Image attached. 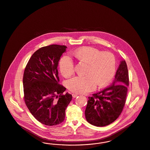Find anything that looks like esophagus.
<instances>
[{"label":"esophagus","instance_id":"34e87169","mask_svg":"<svg viewBox=\"0 0 150 150\" xmlns=\"http://www.w3.org/2000/svg\"><path fill=\"white\" fill-rule=\"evenodd\" d=\"M72 97H73V98H75V97H76L78 96H79V94H75V93H72Z\"/></svg>","mask_w":150,"mask_h":150}]
</instances>
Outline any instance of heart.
<instances>
[{"label":"heart","mask_w":150,"mask_h":150,"mask_svg":"<svg viewBox=\"0 0 150 150\" xmlns=\"http://www.w3.org/2000/svg\"><path fill=\"white\" fill-rule=\"evenodd\" d=\"M72 54L79 62L87 64L86 75H79L67 80L68 89L74 93H86L96 89L97 84L103 86L114 76L116 59L114 54L91 47L74 51ZM59 69L64 77H69L75 72V64L71 57L64 55L59 62Z\"/></svg>","instance_id":"heart-1"}]
</instances>
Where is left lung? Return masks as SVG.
Wrapping results in <instances>:
<instances>
[{"instance_id":"obj_1","label":"left lung","mask_w":150,"mask_h":150,"mask_svg":"<svg viewBox=\"0 0 150 150\" xmlns=\"http://www.w3.org/2000/svg\"><path fill=\"white\" fill-rule=\"evenodd\" d=\"M129 84L127 65L122 60L112 85L88 97L85 111L87 121L96 127H105L116 120L124 107Z\"/></svg>"}]
</instances>
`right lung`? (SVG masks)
Returning a JSON list of instances; mask_svg holds the SVG:
<instances>
[{
    "mask_svg": "<svg viewBox=\"0 0 150 150\" xmlns=\"http://www.w3.org/2000/svg\"><path fill=\"white\" fill-rule=\"evenodd\" d=\"M67 47L52 44L36 50L25 67L23 86L26 105L38 121L52 126L64 121L72 95L58 84L57 67Z\"/></svg>",
    "mask_w": 150,
    "mask_h": 150,
    "instance_id": "obj_1",
    "label": "right lung"
}]
</instances>
